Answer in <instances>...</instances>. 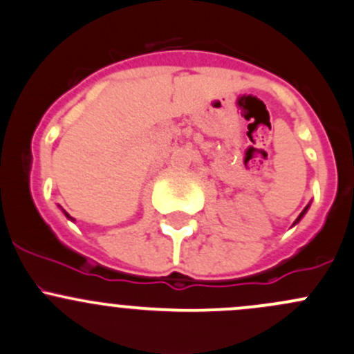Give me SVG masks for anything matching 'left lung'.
Instances as JSON below:
<instances>
[{"label":"left lung","instance_id":"8db88e82","mask_svg":"<svg viewBox=\"0 0 354 354\" xmlns=\"http://www.w3.org/2000/svg\"><path fill=\"white\" fill-rule=\"evenodd\" d=\"M308 206H310V204H308ZM308 206H305V209H304V211H301V213H300V216H298V218H297V221H295V223H293V225H297V223H298V221H300V220H301V216H304V214H305V213H307Z\"/></svg>","mask_w":354,"mask_h":354}]
</instances>
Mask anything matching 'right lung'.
<instances>
[{"label": "right lung", "mask_w": 354, "mask_h": 354, "mask_svg": "<svg viewBox=\"0 0 354 354\" xmlns=\"http://www.w3.org/2000/svg\"><path fill=\"white\" fill-rule=\"evenodd\" d=\"M63 213H64V214H66V218H68V220H71V221H73V218H71V216H69V214L66 213V211H64V209H63Z\"/></svg>", "instance_id": "right-lung-1"}]
</instances>
